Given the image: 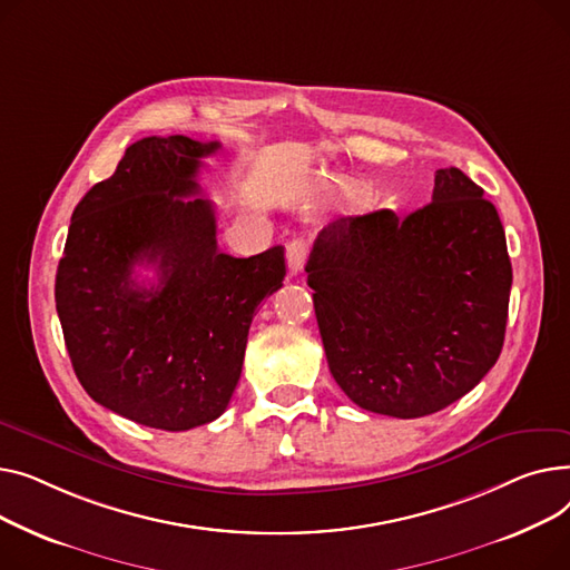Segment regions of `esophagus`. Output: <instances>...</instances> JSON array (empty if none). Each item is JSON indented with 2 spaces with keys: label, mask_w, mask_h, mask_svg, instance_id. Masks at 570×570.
Wrapping results in <instances>:
<instances>
[{
  "label": "esophagus",
  "mask_w": 570,
  "mask_h": 570,
  "mask_svg": "<svg viewBox=\"0 0 570 570\" xmlns=\"http://www.w3.org/2000/svg\"><path fill=\"white\" fill-rule=\"evenodd\" d=\"M287 269L292 276H296L301 269H304L306 264V255H308V246L304 239H292L287 244Z\"/></svg>",
  "instance_id": "34e87169"
}]
</instances>
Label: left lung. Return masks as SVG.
<instances>
[{"instance_id": "left-lung-1", "label": "left lung", "mask_w": 570, "mask_h": 570, "mask_svg": "<svg viewBox=\"0 0 570 570\" xmlns=\"http://www.w3.org/2000/svg\"><path fill=\"white\" fill-rule=\"evenodd\" d=\"M308 285L328 371L361 410L419 419L470 393L504 345L513 269L492 203L458 167L432 203L328 223Z\"/></svg>"}]
</instances>
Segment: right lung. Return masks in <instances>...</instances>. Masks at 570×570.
Masks as SVG:
<instances>
[{"label": "right lung", "instance_id": "obj_1", "mask_svg": "<svg viewBox=\"0 0 570 570\" xmlns=\"http://www.w3.org/2000/svg\"><path fill=\"white\" fill-rule=\"evenodd\" d=\"M220 142L186 136L130 145L110 179L80 199L55 301L73 371L98 405L158 430L218 419L242 377L248 328L283 287L285 253L218 250L197 170ZM151 263L159 283L131 272Z\"/></svg>", "mask_w": 570, "mask_h": 570}]
</instances>
